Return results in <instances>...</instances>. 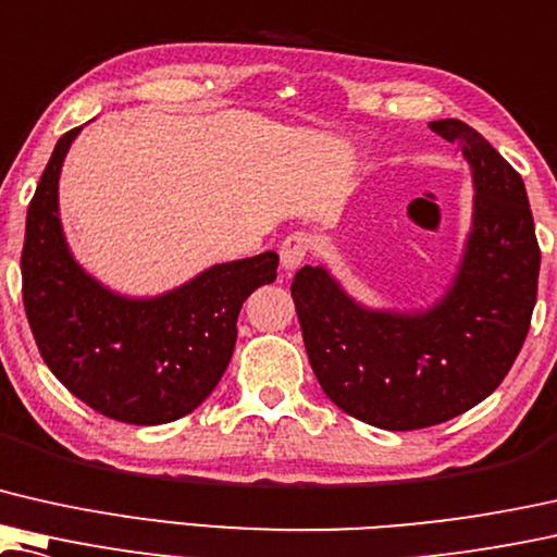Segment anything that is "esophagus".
<instances>
[{
    "mask_svg": "<svg viewBox=\"0 0 557 557\" xmlns=\"http://www.w3.org/2000/svg\"><path fill=\"white\" fill-rule=\"evenodd\" d=\"M278 253H281V265H284L286 271H294L296 265H301L306 256L311 253V236L304 231L292 233V236L284 238Z\"/></svg>",
    "mask_w": 557,
    "mask_h": 557,
    "instance_id": "obj_1",
    "label": "esophagus"
}]
</instances>
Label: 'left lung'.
I'll return each instance as SVG.
<instances>
[{
    "label": "left lung",
    "mask_w": 557,
    "mask_h": 557,
    "mask_svg": "<svg viewBox=\"0 0 557 557\" xmlns=\"http://www.w3.org/2000/svg\"><path fill=\"white\" fill-rule=\"evenodd\" d=\"M430 127L472 168L474 213L447 294L417 313L354 301L321 265L296 271L292 296L321 389L346 414L392 432L442 424L493 394L525 342L540 248L525 183L462 120Z\"/></svg>",
    "instance_id": "8db88e82"
}]
</instances>
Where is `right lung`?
Here are the masks:
<instances>
[{"label":"right lung","mask_w":557,"mask_h":557,"mask_svg":"<svg viewBox=\"0 0 557 557\" xmlns=\"http://www.w3.org/2000/svg\"><path fill=\"white\" fill-rule=\"evenodd\" d=\"M79 127L52 150L27 208L22 298L50 372L87 407L125 424H165L215 389L236 346L240 306L276 281L278 256L215 263L156 298L112 294L72 259L58 206Z\"/></svg>","instance_id":"right-lung-1"}]
</instances>
